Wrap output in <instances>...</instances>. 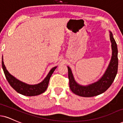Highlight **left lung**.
Segmentation results:
<instances>
[{"label":"left lung","instance_id":"8db88e82","mask_svg":"<svg viewBox=\"0 0 123 123\" xmlns=\"http://www.w3.org/2000/svg\"><path fill=\"white\" fill-rule=\"evenodd\" d=\"M110 40L112 46V57L107 69L99 80L86 86L81 85L75 81L70 68L68 66L69 87L71 91L77 95L82 97H93L103 93L108 89L113 83L117 73L118 69V50L117 46L113 34L111 31Z\"/></svg>","mask_w":123,"mask_h":123}]
</instances>
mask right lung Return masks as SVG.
Instances as JSON below:
<instances>
[{
  "label": "right lung",
  "instance_id": "right-lung-1",
  "mask_svg": "<svg viewBox=\"0 0 123 123\" xmlns=\"http://www.w3.org/2000/svg\"><path fill=\"white\" fill-rule=\"evenodd\" d=\"M1 64H2V68L6 78L12 88L19 93L27 96H37L45 92L48 86L50 77L51 76L54 71L57 68V66L53 68L50 70L49 73H48L45 79L39 84H35V85H29V84L19 81V80L17 79L14 76L10 74L5 67L3 61V58Z\"/></svg>",
  "mask_w": 123,
  "mask_h": 123
}]
</instances>
